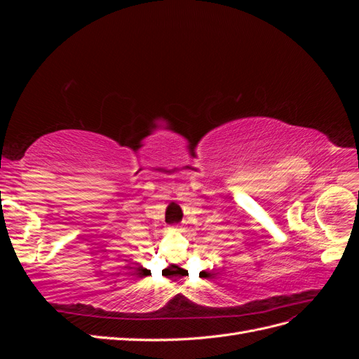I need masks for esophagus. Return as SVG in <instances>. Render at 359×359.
Instances as JSON below:
<instances>
[{"instance_id": "esophagus-1", "label": "esophagus", "mask_w": 359, "mask_h": 359, "mask_svg": "<svg viewBox=\"0 0 359 359\" xmlns=\"http://www.w3.org/2000/svg\"><path fill=\"white\" fill-rule=\"evenodd\" d=\"M173 227V229H175V231H181V226L180 224H175V226H172Z\"/></svg>"}]
</instances>
